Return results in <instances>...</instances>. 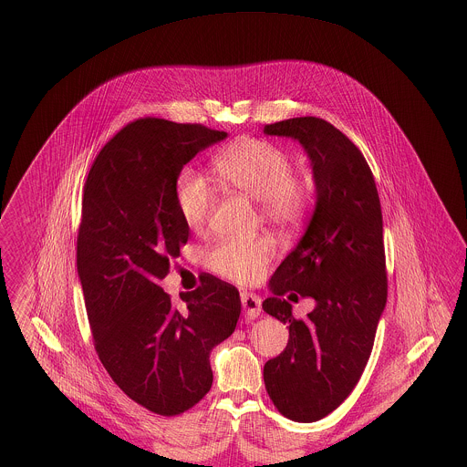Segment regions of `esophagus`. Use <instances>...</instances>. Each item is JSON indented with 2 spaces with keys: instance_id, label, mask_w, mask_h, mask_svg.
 Instances as JSON below:
<instances>
[{
  "instance_id": "obj_1",
  "label": "esophagus",
  "mask_w": 467,
  "mask_h": 467,
  "mask_svg": "<svg viewBox=\"0 0 467 467\" xmlns=\"http://www.w3.org/2000/svg\"><path fill=\"white\" fill-rule=\"evenodd\" d=\"M241 304H243V309H244V317L254 320L261 315L263 311V306H261V298L254 293H248V291H243L241 293Z\"/></svg>"
}]
</instances>
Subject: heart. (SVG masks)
Instances as JSON below:
<instances>
[{"label":"heart","instance_id":"heart-1","mask_svg":"<svg viewBox=\"0 0 467 467\" xmlns=\"http://www.w3.org/2000/svg\"><path fill=\"white\" fill-rule=\"evenodd\" d=\"M213 172L223 185L259 201L263 217L275 226L296 228L309 212L307 183L293 174L289 154L267 140L235 141L215 156ZM174 201L185 226L200 232L213 208V192L206 178L192 169L180 171L174 180ZM275 255L276 244L266 235L250 241L226 239L208 250L206 266L221 278L246 285L265 275Z\"/></svg>","mask_w":467,"mask_h":467}]
</instances>
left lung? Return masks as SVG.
Returning a JSON list of instances; mask_svg holds the SVG:
<instances>
[{"label": "left lung", "mask_w": 467, "mask_h": 467, "mask_svg": "<svg viewBox=\"0 0 467 467\" xmlns=\"http://www.w3.org/2000/svg\"><path fill=\"white\" fill-rule=\"evenodd\" d=\"M265 134L302 143L317 187L309 226L276 267L273 296L263 302L267 315L289 327L284 352L265 365V383L282 415L315 422L358 385L387 306L381 202L361 150L333 124L298 117L267 124ZM289 290L316 298L307 319L292 317L281 298Z\"/></svg>", "instance_id": "left-lung-1"}]
</instances>
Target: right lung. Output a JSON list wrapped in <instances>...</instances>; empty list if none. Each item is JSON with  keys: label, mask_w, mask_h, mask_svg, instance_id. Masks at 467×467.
Segmentation results:
<instances>
[{"label": "right lung", "mask_w": 467, "mask_h": 467, "mask_svg": "<svg viewBox=\"0 0 467 467\" xmlns=\"http://www.w3.org/2000/svg\"><path fill=\"white\" fill-rule=\"evenodd\" d=\"M226 136L201 124L134 120L102 147L84 185L77 273L95 350L128 398L165 417L206 396L210 352L241 315L239 291L212 275L189 293L187 309L160 287L189 241L174 180Z\"/></svg>", "instance_id": "obj_1"}]
</instances>
